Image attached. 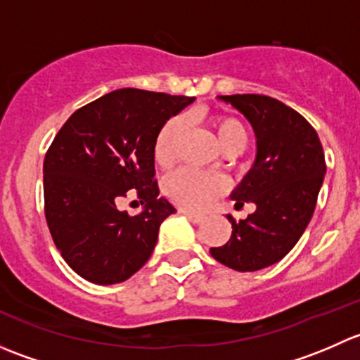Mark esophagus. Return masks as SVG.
Masks as SVG:
<instances>
[{
  "label": "esophagus",
  "mask_w": 360,
  "mask_h": 360,
  "mask_svg": "<svg viewBox=\"0 0 360 360\" xmlns=\"http://www.w3.org/2000/svg\"><path fill=\"white\" fill-rule=\"evenodd\" d=\"M183 216H186L188 219L191 221V223H202L203 221V216H200V214H195V212H190V210H179Z\"/></svg>",
  "instance_id": "1"
}]
</instances>
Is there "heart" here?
<instances>
[{
  "label": "heart",
  "mask_w": 360,
  "mask_h": 360,
  "mask_svg": "<svg viewBox=\"0 0 360 360\" xmlns=\"http://www.w3.org/2000/svg\"><path fill=\"white\" fill-rule=\"evenodd\" d=\"M217 144L226 155H238L248 148L249 130L242 120L235 116H212L210 118ZM183 130V120L170 118L162 125L155 137L153 158L160 167H169L176 158L177 141ZM226 181L212 174H198L193 170L179 169L165 177L163 191L174 203L188 210H202L214 198L224 193Z\"/></svg>",
  "instance_id": "1"
}]
</instances>
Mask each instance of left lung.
Masks as SVG:
<instances>
[{"mask_svg": "<svg viewBox=\"0 0 360 360\" xmlns=\"http://www.w3.org/2000/svg\"><path fill=\"white\" fill-rule=\"evenodd\" d=\"M238 110L256 134L252 169L231 198L240 209L256 205L248 219L231 223V237L210 256L237 271H256L281 261L307 230L326 174V158L314 127L292 108L259 94L219 96Z\"/></svg>", "mask_w": 360, "mask_h": 360, "instance_id": "8db88e82", "label": "left lung"}]
</instances>
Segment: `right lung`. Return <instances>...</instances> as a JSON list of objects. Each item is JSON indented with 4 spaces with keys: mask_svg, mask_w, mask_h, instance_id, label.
Returning <instances> with one entry per match:
<instances>
[{
    "mask_svg": "<svg viewBox=\"0 0 360 360\" xmlns=\"http://www.w3.org/2000/svg\"><path fill=\"white\" fill-rule=\"evenodd\" d=\"M195 97L120 89L79 108L43 162L45 217L64 261L85 281L111 285L146 264L160 224L176 212L160 198L153 144L163 123ZM136 189L143 212L117 210Z\"/></svg>",
    "mask_w": 360,
    "mask_h": 360,
    "instance_id": "add662e5",
    "label": "right lung"
}]
</instances>
